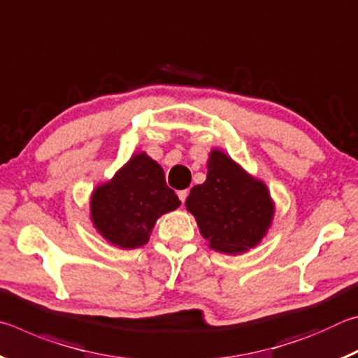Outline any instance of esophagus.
Segmentation results:
<instances>
[{"label": "esophagus", "mask_w": 358, "mask_h": 358, "mask_svg": "<svg viewBox=\"0 0 358 358\" xmlns=\"http://www.w3.org/2000/svg\"><path fill=\"white\" fill-rule=\"evenodd\" d=\"M187 194H189V191H187V189H181V191H178V199L181 201V203H183V202L186 201Z\"/></svg>", "instance_id": "1"}]
</instances>
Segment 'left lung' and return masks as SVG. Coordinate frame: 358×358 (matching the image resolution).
Wrapping results in <instances>:
<instances>
[{
    "label": "left lung",
    "instance_id": "obj_1",
    "mask_svg": "<svg viewBox=\"0 0 358 358\" xmlns=\"http://www.w3.org/2000/svg\"><path fill=\"white\" fill-rule=\"evenodd\" d=\"M207 180L194 186L186 210L196 217L211 250L243 254L268 232L275 202L264 181L254 178L221 150H211Z\"/></svg>",
    "mask_w": 358,
    "mask_h": 358
}]
</instances>
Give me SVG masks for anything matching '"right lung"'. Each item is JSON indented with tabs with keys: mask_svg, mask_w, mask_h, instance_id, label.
<instances>
[{
	"mask_svg": "<svg viewBox=\"0 0 358 358\" xmlns=\"http://www.w3.org/2000/svg\"><path fill=\"white\" fill-rule=\"evenodd\" d=\"M164 171L142 151L131 157L112 180L96 186L90 199L93 226L108 243L134 250L148 243L157 217L180 207Z\"/></svg>",
	"mask_w": 358,
	"mask_h": 358,
	"instance_id": "obj_1",
	"label": "right lung"
}]
</instances>
